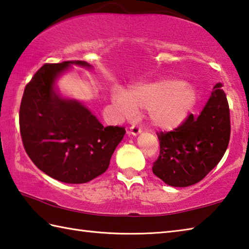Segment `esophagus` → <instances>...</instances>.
Wrapping results in <instances>:
<instances>
[{"label": "esophagus", "instance_id": "1", "mask_svg": "<svg viewBox=\"0 0 249 249\" xmlns=\"http://www.w3.org/2000/svg\"><path fill=\"white\" fill-rule=\"evenodd\" d=\"M142 132V127H140L139 125H132L130 126V129H129V133L132 134V135H134V136H137L138 134H140Z\"/></svg>", "mask_w": 249, "mask_h": 249}]
</instances>
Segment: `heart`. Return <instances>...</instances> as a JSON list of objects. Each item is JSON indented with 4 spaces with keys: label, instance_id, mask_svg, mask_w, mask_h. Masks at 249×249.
<instances>
[{
    "label": "heart",
    "instance_id": "obj_1",
    "mask_svg": "<svg viewBox=\"0 0 249 249\" xmlns=\"http://www.w3.org/2000/svg\"><path fill=\"white\" fill-rule=\"evenodd\" d=\"M197 92L191 84L178 79H162L140 84L127 92H116L114 101L124 115L148 110L151 123L162 128L178 127L195 106Z\"/></svg>",
    "mask_w": 249,
    "mask_h": 249
}]
</instances>
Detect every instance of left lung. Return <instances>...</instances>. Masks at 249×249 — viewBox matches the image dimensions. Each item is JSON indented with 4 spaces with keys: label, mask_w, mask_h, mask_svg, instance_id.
I'll list each match as a JSON object with an SVG mask.
<instances>
[{
    "label": "left lung",
    "mask_w": 249,
    "mask_h": 249,
    "mask_svg": "<svg viewBox=\"0 0 249 249\" xmlns=\"http://www.w3.org/2000/svg\"><path fill=\"white\" fill-rule=\"evenodd\" d=\"M160 155L152 172L165 184L186 187L205 178L229 146L231 122L227 94L216 84L198 116L189 114L171 132L157 133Z\"/></svg>",
    "instance_id": "1"
}]
</instances>
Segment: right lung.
<instances>
[{
  "mask_svg": "<svg viewBox=\"0 0 249 249\" xmlns=\"http://www.w3.org/2000/svg\"><path fill=\"white\" fill-rule=\"evenodd\" d=\"M71 64L91 69L85 61H66L44 64L34 75L22 94L19 128L38 169L60 182L81 184L107 170L125 128L106 127L80 102L55 92V79Z\"/></svg>",
  "mask_w": 249,
  "mask_h": 249,
  "instance_id": "add662e5",
  "label": "right lung"
}]
</instances>
